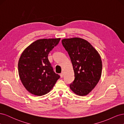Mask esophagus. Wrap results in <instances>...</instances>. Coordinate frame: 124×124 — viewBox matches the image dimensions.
<instances>
[{"label":"esophagus","mask_w":124,"mask_h":124,"mask_svg":"<svg viewBox=\"0 0 124 124\" xmlns=\"http://www.w3.org/2000/svg\"><path fill=\"white\" fill-rule=\"evenodd\" d=\"M60 76H61V78H62L63 77V72H62L61 74H60Z\"/></svg>","instance_id":"obj_1"}]
</instances>
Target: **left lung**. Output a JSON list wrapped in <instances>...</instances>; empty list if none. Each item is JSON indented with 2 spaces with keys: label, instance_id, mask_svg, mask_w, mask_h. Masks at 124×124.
<instances>
[{
  "label": "left lung",
  "instance_id": "obj_1",
  "mask_svg": "<svg viewBox=\"0 0 124 124\" xmlns=\"http://www.w3.org/2000/svg\"><path fill=\"white\" fill-rule=\"evenodd\" d=\"M62 42L70 56L74 72V80L70 88L78 95H87L100 79L102 68L100 56L83 39H63Z\"/></svg>",
  "mask_w": 124,
  "mask_h": 124
}]
</instances>
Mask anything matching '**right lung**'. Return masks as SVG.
<instances>
[{
  "label": "right lung",
  "mask_w": 124,
  "mask_h": 124,
  "mask_svg": "<svg viewBox=\"0 0 124 124\" xmlns=\"http://www.w3.org/2000/svg\"><path fill=\"white\" fill-rule=\"evenodd\" d=\"M61 38L37 40L26 47L18 63L20 80L32 94L42 96L50 92L60 76L53 71L48 55Z\"/></svg>",
  "instance_id": "right-lung-1"
}]
</instances>
